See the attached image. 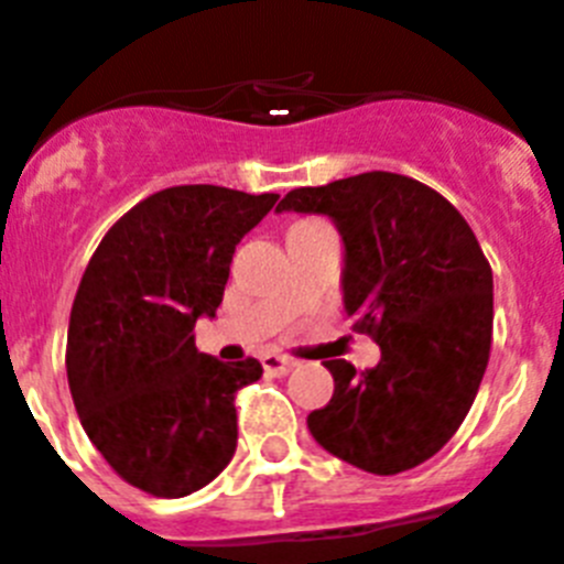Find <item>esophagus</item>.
Instances as JSON below:
<instances>
[{"label":"esophagus","instance_id":"34e87169","mask_svg":"<svg viewBox=\"0 0 564 564\" xmlns=\"http://www.w3.org/2000/svg\"><path fill=\"white\" fill-rule=\"evenodd\" d=\"M259 361H262V370H265L268 376H285V372L293 367L291 358L282 356V352H265Z\"/></svg>","mask_w":564,"mask_h":564}]
</instances>
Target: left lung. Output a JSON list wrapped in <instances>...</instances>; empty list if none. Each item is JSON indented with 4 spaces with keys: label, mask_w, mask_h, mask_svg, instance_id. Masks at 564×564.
<instances>
[{
    "label": "left lung",
    "mask_w": 564,
    "mask_h": 564,
    "mask_svg": "<svg viewBox=\"0 0 564 564\" xmlns=\"http://www.w3.org/2000/svg\"><path fill=\"white\" fill-rule=\"evenodd\" d=\"M276 212L336 226L344 313L381 347L361 376L344 358L325 361L336 390L307 430L372 475L421 466L471 410L491 350L495 279L475 231L435 188L392 172L293 188Z\"/></svg>",
    "instance_id": "1"
}]
</instances>
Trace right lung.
I'll list each match as a JSON object with an SVG mask.
<instances>
[{
  "label": "right lung",
  "mask_w": 564,
  "mask_h": 564,
  "mask_svg": "<svg viewBox=\"0 0 564 564\" xmlns=\"http://www.w3.org/2000/svg\"><path fill=\"white\" fill-rule=\"evenodd\" d=\"M279 200L223 186H172L109 228L78 285L67 381L104 460L154 497L208 486L237 452L234 392L257 358L220 361L194 344L214 318L231 259Z\"/></svg>",
  "instance_id": "obj_1"
}]
</instances>
